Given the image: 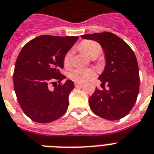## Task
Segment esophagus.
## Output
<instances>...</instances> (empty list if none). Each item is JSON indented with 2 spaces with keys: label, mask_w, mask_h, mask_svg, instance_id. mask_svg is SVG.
Returning <instances> with one entry per match:
<instances>
[{
  "label": "esophagus",
  "mask_w": 154,
  "mask_h": 154,
  "mask_svg": "<svg viewBox=\"0 0 154 154\" xmlns=\"http://www.w3.org/2000/svg\"><path fill=\"white\" fill-rule=\"evenodd\" d=\"M83 85H84L83 83H80V82H76V83H75V87H77V88L83 87Z\"/></svg>",
  "instance_id": "obj_1"
}]
</instances>
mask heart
Listing matches in <instances>:
<instances>
[{
  "label": "heart",
  "instance_id": "heart-1",
  "mask_svg": "<svg viewBox=\"0 0 154 154\" xmlns=\"http://www.w3.org/2000/svg\"><path fill=\"white\" fill-rule=\"evenodd\" d=\"M79 48L81 51L90 58L95 57V56L98 57L102 51V48L100 45L97 43L96 41H90V40L82 41ZM72 55H73V52L71 50L67 51L63 59V64L65 66H69L71 59H72ZM95 76H96L95 71L91 69H75L69 73V77L71 80L77 81V82H81V83L92 79Z\"/></svg>",
  "mask_w": 154,
  "mask_h": 154
}]
</instances>
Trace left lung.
Masks as SVG:
<instances>
[{"label":"left lung","instance_id":"1","mask_svg":"<svg viewBox=\"0 0 154 154\" xmlns=\"http://www.w3.org/2000/svg\"><path fill=\"white\" fill-rule=\"evenodd\" d=\"M81 37L99 42L105 51L106 65L99 79L108 90L97 88L89 97L93 113L109 121L123 118L131 110L139 91V66L132 49L110 32L85 34Z\"/></svg>","mask_w":154,"mask_h":154}]
</instances>
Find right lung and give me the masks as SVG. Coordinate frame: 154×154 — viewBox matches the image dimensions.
<instances>
[{
  "instance_id": "1",
  "label": "right lung",
  "mask_w": 154,
  "mask_h": 154,
  "mask_svg": "<svg viewBox=\"0 0 154 154\" xmlns=\"http://www.w3.org/2000/svg\"><path fill=\"white\" fill-rule=\"evenodd\" d=\"M79 37L42 35L26 44L19 52L13 73L14 88L19 106L27 117L38 123L61 117L69 106L72 81H61L63 59ZM59 85L50 90L49 83Z\"/></svg>"
}]
</instances>
